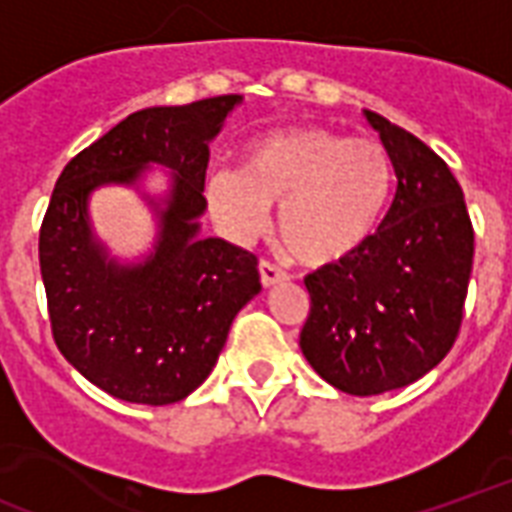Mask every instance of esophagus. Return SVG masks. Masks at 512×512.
Returning <instances> with one entry per match:
<instances>
[{
	"mask_svg": "<svg viewBox=\"0 0 512 512\" xmlns=\"http://www.w3.org/2000/svg\"><path fill=\"white\" fill-rule=\"evenodd\" d=\"M290 276H287V271H282L279 265L271 263V260H260V282H263V287H273V284H282L287 282Z\"/></svg>",
	"mask_w": 512,
	"mask_h": 512,
	"instance_id": "34e87169",
	"label": "esophagus"
}]
</instances>
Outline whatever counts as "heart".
<instances>
[{
    "label": "heart",
    "instance_id": "obj_1",
    "mask_svg": "<svg viewBox=\"0 0 512 512\" xmlns=\"http://www.w3.org/2000/svg\"><path fill=\"white\" fill-rule=\"evenodd\" d=\"M392 161L370 136L303 126L260 136L239 171L206 177V204L239 239L268 228L279 209V239L303 265H333L357 255L384 220Z\"/></svg>",
    "mask_w": 512,
    "mask_h": 512
}]
</instances>
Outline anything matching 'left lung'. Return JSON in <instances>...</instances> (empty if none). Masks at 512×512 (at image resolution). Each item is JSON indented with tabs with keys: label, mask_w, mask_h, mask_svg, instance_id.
Segmentation results:
<instances>
[{
	"label": "left lung",
	"mask_w": 512,
	"mask_h": 512,
	"mask_svg": "<svg viewBox=\"0 0 512 512\" xmlns=\"http://www.w3.org/2000/svg\"><path fill=\"white\" fill-rule=\"evenodd\" d=\"M365 117L395 166V195L357 255L308 273L311 311L300 330L308 365L357 397L413 384L451 351L475 252L446 161L386 117Z\"/></svg>",
	"instance_id": "obj_1"
}]
</instances>
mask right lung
<instances>
[{
    "label": "right lung",
    "mask_w": 512,
    "mask_h": 512,
    "mask_svg": "<svg viewBox=\"0 0 512 512\" xmlns=\"http://www.w3.org/2000/svg\"><path fill=\"white\" fill-rule=\"evenodd\" d=\"M241 96L139 109L61 171L39 228V271L58 351L107 395L142 405L204 384L233 319L260 292L257 257L201 239L209 142ZM147 162L172 169L162 230L144 264L120 266L92 239L87 195L133 184Z\"/></svg>",
    "instance_id": "1"
}]
</instances>
